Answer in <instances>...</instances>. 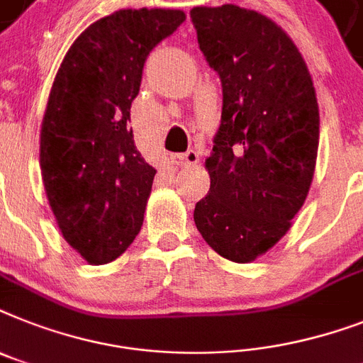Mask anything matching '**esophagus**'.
I'll use <instances>...</instances> for the list:
<instances>
[{"label": "esophagus", "mask_w": 363, "mask_h": 363, "mask_svg": "<svg viewBox=\"0 0 363 363\" xmlns=\"http://www.w3.org/2000/svg\"><path fill=\"white\" fill-rule=\"evenodd\" d=\"M169 158H172V164H175V166H191V164L199 162V152H196L194 149H188L186 152H177Z\"/></svg>", "instance_id": "esophagus-1"}]
</instances>
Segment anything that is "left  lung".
<instances>
[{"instance_id":"left-lung-1","label":"left lung","mask_w":363,"mask_h":363,"mask_svg":"<svg viewBox=\"0 0 363 363\" xmlns=\"http://www.w3.org/2000/svg\"><path fill=\"white\" fill-rule=\"evenodd\" d=\"M199 50L222 82L207 158L211 190L194 211L205 242L233 263L272 248L304 205L319 149V106L284 29L237 5L196 7Z\"/></svg>"}]
</instances>
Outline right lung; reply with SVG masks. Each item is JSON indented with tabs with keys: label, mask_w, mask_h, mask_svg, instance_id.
Segmentation results:
<instances>
[{
	"label": "right lung",
	"mask_w": 363,
	"mask_h": 363,
	"mask_svg": "<svg viewBox=\"0 0 363 363\" xmlns=\"http://www.w3.org/2000/svg\"><path fill=\"white\" fill-rule=\"evenodd\" d=\"M186 20L123 9L96 20L55 74L40 130V169L65 240L91 264L117 259L140 233L156 169L128 121L147 55Z\"/></svg>",
	"instance_id": "add662e5"
}]
</instances>
